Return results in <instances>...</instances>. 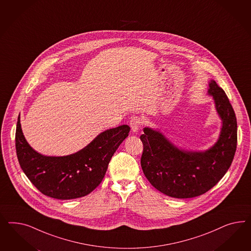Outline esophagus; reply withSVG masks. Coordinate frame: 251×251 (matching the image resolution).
I'll list each match as a JSON object with an SVG mask.
<instances>
[{"mask_svg": "<svg viewBox=\"0 0 251 251\" xmlns=\"http://www.w3.org/2000/svg\"><path fill=\"white\" fill-rule=\"evenodd\" d=\"M143 123V121L140 117H132L129 120V126L130 129L133 132H138V130L141 128V125Z\"/></svg>", "mask_w": 251, "mask_h": 251, "instance_id": "1", "label": "esophagus"}]
</instances>
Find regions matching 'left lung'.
<instances>
[{
    "mask_svg": "<svg viewBox=\"0 0 251 251\" xmlns=\"http://www.w3.org/2000/svg\"><path fill=\"white\" fill-rule=\"evenodd\" d=\"M222 121L220 134L204 151H191L174 145L158 129L144 128L141 166L149 182L160 192L177 199L204 194L227 172L236 152L237 124L225 91L210 80L207 91Z\"/></svg>",
    "mask_w": 251,
    "mask_h": 251,
    "instance_id": "obj_1",
    "label": "left lung"
}]
</instances>
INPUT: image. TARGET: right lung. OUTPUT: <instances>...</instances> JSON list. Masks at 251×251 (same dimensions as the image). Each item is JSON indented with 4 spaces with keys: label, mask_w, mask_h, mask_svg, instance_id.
I'll return each instance as SVG.
<instances>
[{
    "label": "right lung",
    "mask_w": 251,
    "mask_h": 251,
    "mask_svg": "<svg viewBox=\"0 0 251 251\" xmlns=\"http://www.w3.org/2000/svg\"><path fill=\"white\" fill-rule=\"evenodd\" d=\"M129 129L128 125L106 129L78 152L47 156L26 142L19 116L15 131L16 154L24 173L46 196L58 200L84 197L103 180L109 161L129 135Z\"/></svg>",
    "instance_id": "1"
}]
</instances>
